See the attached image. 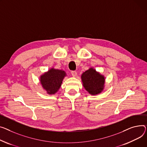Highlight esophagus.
<instances>
[{"mask_svg":"<svg viewBox=\"0 0 147 147\" xmlns=\"http://www.w3.org/2000/svg\"><path fill=\"white\" fill-rule=\"evenodd\" d=\"M71 74L72 75V76L73 77H76L77 75V72L76 71H71Z\"/></svg>","mask_w":147,"mask_h":147,"instance_id":"esophagus-1","label":"esophagus"}]
</instances>
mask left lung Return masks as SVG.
I'll list each match as a JSON object with an SVG mask.
<instances>
[{"label":"left lung","mask_w":147,"mask_h":147,"mask_svg":"<svg viewBox=\"0 0 147 147\" xmlns=\"http://www.w3.org/2000/svg\"><path fill=\"white\" fill-rule=\"evenodd\" d=\"M82 80L85 89L92 95L100 93L103 89L104 77L92 68L82 74Z\"/></svg>","instance_id":"1"}]
</instances>
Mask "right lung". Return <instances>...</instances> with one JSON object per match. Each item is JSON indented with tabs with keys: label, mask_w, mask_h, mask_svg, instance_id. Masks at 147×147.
Returning <instances> with one entry per match:
<instances>
[{
	"label": "right lung",
	"mask_w": 147,
	"mask_h": 147,
	"mask_svg": "<svg viewBox=\"0 0 147 147\" xmlns=\"http://www.w3.org/2000/svg\"><path fill=\"white\" fill-rule=\"evenodd\" d=\"M65 71L51 68L48 72L41 76V83L48 94H55L61 85Z\"/></svg>",
	"instance_id": "obj_1"
}]
</instances>
